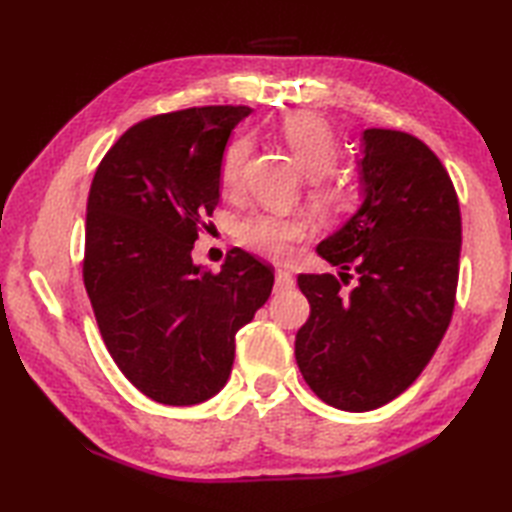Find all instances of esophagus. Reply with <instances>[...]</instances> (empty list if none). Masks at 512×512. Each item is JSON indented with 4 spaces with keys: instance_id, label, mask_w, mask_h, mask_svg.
<instances>
[{
    "instance_id": "esophagus-1",
    "label": "esophagus",
    "mask_w": 512,
    "mask_h": 512,
    "mask_svg": "<svg viewBox=\"0 0 512 512\" xmlns=\"http://www.w3.org/2000/svg\"><path fill=\"white\" fill-rule=\"evenodd\" d=\"M292 288H295V277H292V273H288V270L277 268L275 270V290L286 292V290H292Z\"/></svg>"
}]
</instances>
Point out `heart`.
I'll use <instances>...</instances> for the list:
<instances>
[{
	"instance_id": "1",
	"label": "heart",
	"mask_w": 512,
	"mask_h": 512,
	"mask_svg": "<svg viewBox=\"0 0 512 512\" xmlns=\"http://www.w3.org/2000/svg\"><path fill=\"white\" fill-rule=\"evenodd\" d=\"M281 136H284L288 149L295 156L299 169L308 178L319 180L334 169L336 158H339V145L332 136L330 127L321 118L310 114L290 116L281 125ZM250 154V140L246 136H235L226 145L220 167V182L224 191H233L242 176L246 158ZM345 191L334 187H317L312 191V202L323 211L339 209L345 202ZM306 235V224L295 215H279V213H253L237 226L235 237L237 244L246 250L262 257L284 259L292 244Z\"/></svg>"
}]
</instances>
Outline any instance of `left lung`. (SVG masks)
Returning a JSON list of instances; mask_svg holds the SVG:
<instances>
[{"label": "left lung", "mask_w": 512, "mask_h": 512, "mask_svg": "<svg viewBox=\"0 0 512 512\" xmlns=\"http://www.w3.org/2000/svg\"><path fill=\"white\" fill-rule=\"evenodd\" d=\"M361 145V204L317 246L341 279L356 270V286L330 273L297 279L310 301L297 365L343 411L383 407L422 374L451 323L462 248L458 195L438 156L396 129H365Z\"/></svg>", "instance_id": "left-lung-1"}]
</instances>
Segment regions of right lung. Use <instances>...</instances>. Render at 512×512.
<instances>
[{"mask_svg":"<svg viewBox=\"0 0 512 512\" xmlns=\"http://www.w3.org/2000/svg\"><path fill=\"white\" fill-rule=\"evenodd\" d=\"M250 107L160 114L118 138L96 169L85 220L83 281L114 363L162 405L222 391L235 334L275 284L273 268L237 248L220 273L191 259L220 202L222 156Z\"/></svg>","mask_w":512,"mask_h":512,"instance_id":"obj_1","label":"right lung"}]
</instances>
